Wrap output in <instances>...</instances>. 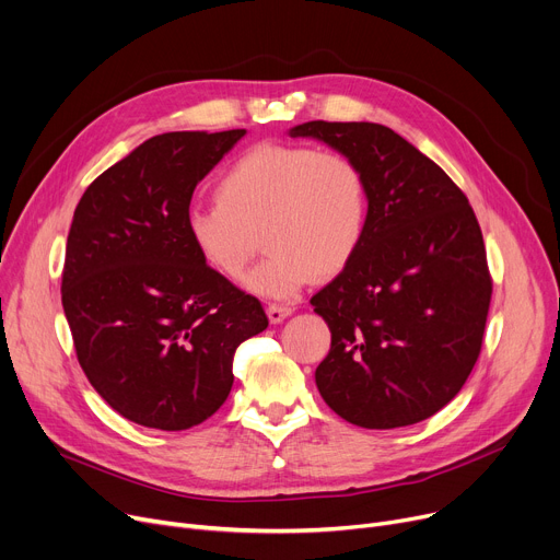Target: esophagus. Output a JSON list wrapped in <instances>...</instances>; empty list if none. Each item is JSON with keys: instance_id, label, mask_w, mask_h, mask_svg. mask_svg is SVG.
I'll list each match as a JSON object with an SVG mask.
<instances>
[{"instance_id": "1", "label": "esophagus", "mask_w": 560, "mask_h": 560, "mask_svg": "<svg viewBox=\"0 0 560 560\" xmlns=\"http://www.w3.org/2000/svg\"><path fill=\"white\" fill-rule=\"evenodd\" d=\"M288 315H292V308H290V306H283V304H270V306H268V317H270L272 324L283 322Z\"/></svg>"}]
</instances>
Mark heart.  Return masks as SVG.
Wrapping results in <instances>:
<instances>
[{
  "mask_svg": "<svg viewBox=\"0 0 560 560\" xmlns=\"http://www.w3.org/2000/svg\"><path fill=\"white\" fill-rule=\"evenodd\" d=\"M186 238L218 277L241 281L260 249L270 256L247 279L266 300H292L317 275L349 268L366 230V184L340 151L258 143L215 184V205L194 207Z\"/></svg>",
  "mask_w": 560,
  "mask_h": 560,
  "instance_id": "b5f03b06",
  "label": "heart"
}]
</instances>
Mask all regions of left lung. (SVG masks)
Segmentation results:
<instances>
[{"instance_id": "1", "label": "left lung", "mask_w": 560, "mask_h": 560, "mask_svg": "<svg viewBox=\"0 0 560 560\" xmlns=\"http://www.w3.org/2000/svg\"><path fill=\"white\" fill-rule=\"evenodd\" d=\"M366 184V230L347 270L311 304L330 351L315 381L345 421L392 430L448 405L479 358L493 279L479 222L459 186L392 128L308 121Z\"/></svg>"}]
</instances>
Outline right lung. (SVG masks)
I'll list each match as a JSON object with an SVG mask.
<instances>
[{
    "instance_id": "add662e5",
    "label": "right lung",
    "mask_w": 560,
    "mask_h": 560,
    "mask_svg": "<svg viewBox=\"0 0 560 560\" xmlns=\"http://www.w3.org/2000/svg\"><path fill=\"white\" fill-rule=\"evenodd\" d=\"M245 130L164 132L101 173L73 211L62 308L92 387L143 428L189 430L225 402L234 353L268 328L256 296L186 238L198 182Z\"/></svg>"
}]
</instances>
